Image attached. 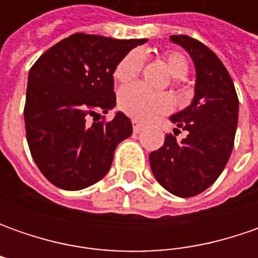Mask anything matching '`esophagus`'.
Returning a JSON list of instances; mask_svg holds the SVG:
<instances>
[{
  "mask_svg": "<svg viewBox=\"0 0 258 258\" xmlns=\"http://www.w3.org/2000/svg\"><path fill=\"white\" fill-rule=\"evenodd\" d=\"M132 124H134V132H135V134H139V132H141V131H142V129L145 127L144 124L139 123V122H136V120H134V122H132Z\"/></svg>",
  "mask_w": 258,
  "mask_h": 258,
  "instance_id": "obj_1",
  "label": "esophagus"
}]
</instances>
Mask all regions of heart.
I'll return each instance as SVG.
<instances>
[{"mask_svg": "<svg viewBox=\"0 0 258 258\" xmlns=\"http://www.w3.org/2000/svg\"><path fill=\"white\" fill-rule=\"evenodd\" d=\"M164 61L169 73L175 79H183L189 72L186 57L178 51H168L164 54ZM144 67V53L141 50H132L117 63L113 76L116 82L126 85L134 82ZM117 103L120 110L135 120L148 122L159 114L169 112L172 102L164 93H155L142 85H132L123 87L119 92Z\"/></svg>", "mask_w": 258, "mask_h": 258, "instance_id": "heart-1", "label": "heart"}]
</instances>
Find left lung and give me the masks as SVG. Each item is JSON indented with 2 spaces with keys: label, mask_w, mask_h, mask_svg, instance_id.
I'll list each match as a JSON object with an SVG mask.
<instances>
[{
  "label": "left lung",
  "mask_w": 258,
  "mask_h": 258,
  "mask_svg": "<svg viewBox=\"0 0 258 258\" xmlns=\"http://www.w3.org/2000/svg\"><path fill=\"white\" fill-rule=\"evenodd\" d=\"M191 55L195 66L194 99L169 119L188 135L176 142L172 134L149 155L156 181L176 197L188 198L211 186L230 159L238 122V97L221 60L201 41L171 35ZM178 131V129H175Z\"/></svg>",
  "instance_id": "left-lung-1"
}]
</instances>
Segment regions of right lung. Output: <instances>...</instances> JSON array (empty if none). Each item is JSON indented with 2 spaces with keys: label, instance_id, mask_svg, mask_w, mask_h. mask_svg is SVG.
<instances>
[{
  "label": "right lung",
  "instance_id": "right-lung-1",
  "mask_svg": "<svg viewBox=\"0 0 258 258\" xmlns=\"http://www.w3.org/2000/svg\"><path fill=\"white\" fill-rule=\"evenodd\" d=\"M141 40L72 34L48 48L30 69L24 106L31 156L50 182L79 191L109 172L116 146L132 135L131 119L116 112L110 122L87 117L116 106L113 72Z\"/></svg>",
  "mask_w": 258,
  "mask_h": 258
}]
</instances>
